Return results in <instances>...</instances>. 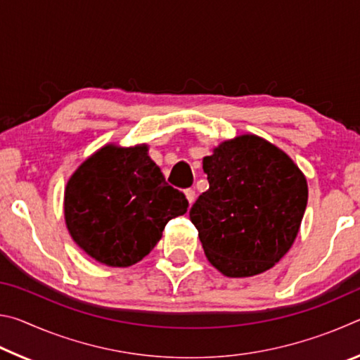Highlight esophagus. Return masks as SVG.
Here are the masks:
<instances>
[{"label": "esophagus", "instance_id": "1", "mask_svg": "<svg viewBox=\"0 0 360 360\" xmlns=\"http://www.w3.org/2000/svg\"><path fill=\"white\" fill-rule=\"evenodd\" d=\"M184 195H186L188 205H192L195 202V191H193V188H187V191L184 192Z\"/></svg>", "mask_w": 360, "mask_h": 360}]
</instances>
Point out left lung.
Wrapping results in <instances>:
<instances>
[{
	"label": "left lung",
	"mask_w": 360,
	"mask_h": 360,
	"mask_svg": "<svg viewBox=\"0 0 360 360\" xmlns=\"http://www.w3.org/2000/svg\"><path fill=\"white\" fill-rule=\"evenodd\" d=\"M210 188L191 208L206 259L227 278L275 266L300 230L308 202L302 169L257 135L222 141L203 157Z\"/></svg>",
	"instance_id": "1"
}]
</instances>
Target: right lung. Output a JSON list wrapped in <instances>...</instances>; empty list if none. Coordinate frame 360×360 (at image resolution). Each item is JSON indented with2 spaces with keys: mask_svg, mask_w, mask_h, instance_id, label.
Returning <instances> with one entry per match:
<instances>
[{
  "mask_svg": "<svg viewBox=\"0 0 360 360\" xmlns=\"http://www.w3.org/2000/svg\"><path fill=\"white\" fill-rule=\"evenodd\" d=\"M187 206L149 157L148 144L109 143L95 150L70 176L63 200L72 241L112 268L143 260Z\"/></svg>",
  "mask_w": 360,
  "mask_h": 360,
  "instance_id": "add662e5",
  "label": "right lung"
}]
</instances>
